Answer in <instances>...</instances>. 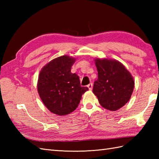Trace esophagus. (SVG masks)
<instances>
[{"instance_id": "1", "label": "esophagus", "mask_w": 159, "mask_h": 159, "mask_svg": "<svg viewBox=\"0 0 159 159\" xmlns=\"http://www.w3.org/2000/svg\"><path fill=\"white\" fill-rule=\"evenodd\" d=\"M87 87H88L89 90H92V88H93V85L92 83H89L88 85H87Z\"/></svg>"}]
</instances>
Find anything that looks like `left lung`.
Wrapping results in <instances>:
<instances>
[{
	"label": "left lung",
	"instance_id": "1",
	"mask_svg": "<svg viewBox=\"0 0 159 159\" xmlns=\"http://www.w3.org/2000/svg\"><path fill=\"white\" fill-rule=\"evenodd\" d=\"M98 79L94 82L93 93L104 109L115 111L124 106L133 93V76L121 62L115 59H94Z\"/></svg>",
	"mask_w": 159,
	"mask_h": 159
}]
</instances>
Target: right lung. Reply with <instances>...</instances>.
I'll return each instance as SVG.
<instances>
[{
    "mask_svg": "<svg viewBox=\"0 0 159 159\" xmlns=\"http://www.w3.org/2000/svg\"><path fill=\"white\" fill-rule=\"evenodd\" d=\"M76 59L67 55L52 59L43 66L39 74L38 92L50 112L66 116L79 106L82 95L88 90L80 86L79 77L71 72Z\"/></svg>",
    "mask_w": 159,
    "mask_h": 159,
    "instance_id": "right-lung-1",
    "label": "right lung"
}]
</instances>
